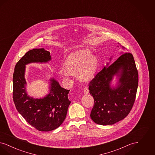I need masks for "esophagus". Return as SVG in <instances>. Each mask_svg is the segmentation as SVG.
<instances>
[{
	"label": "esophagus",
	"instance_id": "esophagus-1",
	"mask_svg": "<svg viewBox=\"0 0 155 155\" xmlns=\"http://www.w3.org/2000/svg\"><path fill=\"white\" fill-rule=\"evenodd\" d=\"M89 89L87 88H85L84 89V94H89Z\"/></svg>",
	"mask_w": 155,
	"mask_h": 155
}]
</instances>
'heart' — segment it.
Wrapping results in <instances>:
<instances>
[{
	"label": "heart",
	"instance_id": "b5f03b06",
	"mask_svg": "<svg viewBox=\"0 0 155 155\" xmlns=\"http://www.w3.org/2000/svg\"><path fill=\"white\" fill-rule=\"evenodd\" d=\"M88 49H81L71 53L66 63V68L61 67L60 74L65 79L70 78L73 73L79 71L82 80L87 81L92 78L96 71L98 60L95 55H91Z\"/></svg>",
	"mask_w": 155,
	"mask_h": 155
}]
</instances>
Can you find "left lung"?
Returning <instances> with one entry per match:
<instances>
[{"label": "left lung", "mask_w": 155, "mask_h": 155, "mask_svg": "<svg viewBox=\"0 0 155 155\" xmlns=\"http://www.w3.org/2000/svg\"><path fill=\"white\" fill-rule=\"evenodd\" d=\"M120 54L111 65L107 63L89 84L95 102L90 116L99 125H112L124 119L135 100L138 74L134 59L130 53ZM114 78L117 81L114 86L112 84Z\"/></svg>", "instance_id": "obj_1"}]
</instances>
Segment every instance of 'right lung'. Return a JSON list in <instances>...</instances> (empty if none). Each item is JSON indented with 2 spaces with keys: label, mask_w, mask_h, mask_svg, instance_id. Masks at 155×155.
<instances>
[{
  "label": "right lung",
  "mask_w": 155,
  "mask_h": 155,
  "mask_svg": "<svg viewBox=\"0 0 155 155\" xmlns=\"http://www.w3.org/2000/svg\"><path fill=\"white\" fill-rule=\"evenodd\" d=\"M52 58L44 48L27 52L15 66L13 74V101L18 112L27 122L41 131H50L58 128L66 117L71 102L70 90L62 88L54 77L49 80V92L43 97L28 95L25 78L26 66L31 63H48Z\"/></svg>",
  "instance_id": "obj_1"
}]
</instances>
